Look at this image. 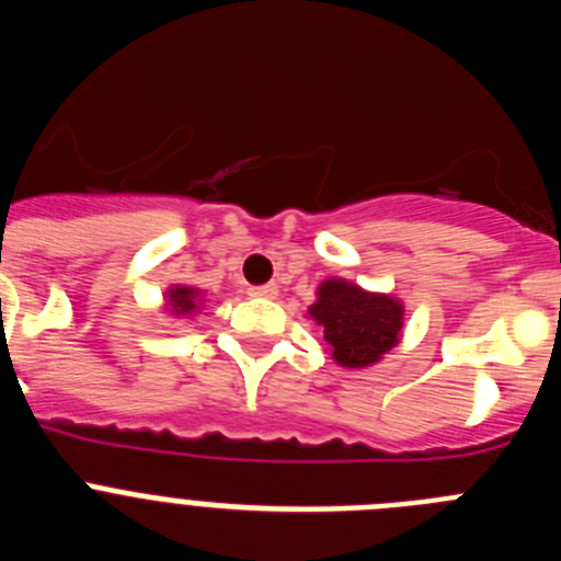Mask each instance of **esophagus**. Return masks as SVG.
Returning <instances> with one entry per match:
<instances>
[{"instance_id":"1","label":"esophagus","mask_w":561,"mask_h":561,"mask_svg":"<svg viewBox=\"0 0 561 561\" xmlns=\"http://www.w3.org/2000/svg\"><path fill=\"white\" fill-rule=\"evenodd\" d=\"M250 295H252V297H266V300H272V297H277V284L255 286V289H252Z\"/></svg>"}]
</instances>
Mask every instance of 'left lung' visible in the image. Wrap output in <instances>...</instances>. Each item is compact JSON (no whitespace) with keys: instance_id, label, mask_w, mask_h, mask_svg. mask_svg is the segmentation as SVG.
I'll list each match as a JSON object with an SVG mask.
<instances>
[{"instance_id":"obj_1","label":"left lung","mask_w":561,"mask_h":561,"mask_svg":"<svg viewBox=\"0 0 561 561\" xmlns=\"http://www.w3.org/2000/svg\"><path fill=\"white\" fill-rule=\"evenodd\" d=\"M309 317L323 329L329 354L342 368H370L401 340L404 304L385 291H368L345 277L317 286Z\"/></svg>"}]
</instances>
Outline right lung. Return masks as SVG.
<instances>
[{
  "label": "right lung",
  "mask_w": 561,
  "mask_h": 561,
  "mask_svg": "<svg viewBox=\"0 0 561 561\" xmlns=\"http://www.w3.org/2000/svg\"><path fill=\"white\" fill-rule=\"evenodd\" d=\"M202 295L205 291L196 286L173 284L165 289V309L171 311V317H193L202 309Z\"/></svg>",
  "instance_id": "add662e5"
}]
</instances>
